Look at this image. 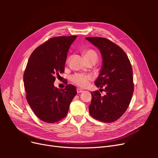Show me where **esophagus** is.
<instances>
[{
  "instance_id": "esophagus-1",
  "label": "esophagus",
  "mask_w": 158,
  "mask_h": 158,
  "mask_svg": "<svg viewBox=\"0 0 158 158\" xmlns=\"http://www.w3.org/2000/svg\"><path fill=\"white\" fill-rule=\"evenodd\" d=\"M76 91H77V93L79 94V93H82L83 92V90L82 89L80 88H77V89H76Z\"/></svg>"
}]
</instances>
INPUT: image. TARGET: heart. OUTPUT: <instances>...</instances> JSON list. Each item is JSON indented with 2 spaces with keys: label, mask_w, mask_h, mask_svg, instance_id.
<instances>
[{
  "label": "heart",
  "mask_w": 158,
  "mask_h": 158,
  "mask_svg": "<svg viewBox=\"0 0 158 158\" xmlns=\"http://www.w3.org/2000/svg\"><path fill=\"white\" fill-rule=\"evenodd\" d=\"M84 58H88L91 56H97V54L94 50L88 49L85 50L83 52ZM92 76L89 74L76 73L72 75L70 78V80L74 84L78 85L81 88H85L89 84L91 81L92 80Z\"/></svg>",
  "instance_id": "b5f03b06"
}]
</instances>
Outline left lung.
Listing matches in <instances>:
<instances>
[{"label":"left lung","instance_id":"obj_1","mask_svg":"<svg viewBox=\"0 0 158 158\" xmlns=\"http://www.w3.org/2000/svg\"><path fill=\"white\" fill-rule=\"evenodd\" d=\"M85 39L97 47L103 58L102 70L95 82L106 92L102 96L98 90L91 93L90 115L96 120L111 123L125 113L134 92L132 69L128 56L120 47L106 38L88 37Z\"/></svg>","mask_w":158,"mask_h":158}]
</instances>
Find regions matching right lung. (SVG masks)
<instances>
[{
  "label": "right lung",
  "mask_w": 158,
  "mask_h": 158,
  "mask_svg": "<svg viewBox=\"0 0 158 158\" xmlns=\"http://www.w3.org/2000/svg\"><path fill=\"white\" fill-rule=\"evenodd\" d=\"M76 35L50 38L33 51L28 60L23 82L26 99L41 121L53 123L64 118L76 95L74 85L55 88V76L63 73L67 52Z\"/></svg>",
  "instance_id": "obj_1"
}]
</instances>
